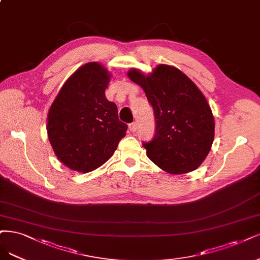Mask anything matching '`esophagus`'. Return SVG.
I'll use <instances>...</instances> for the list:
<instances>
[{
    "label": "esophagus",
    "mask_w": 260,
    "mask_h": 260,
    "mask_svg": "<svg viewBox=\"0 0 260 260\" xmlns=\"http://www.w3.org/2000/svg\"><path fill=\"white\" fill-rule=\"evenodd\" d=\"M137 129H138V126H137V123H136V122H131V123H129V130H130L131 132H136V131H137Z\"/></svg>",
    "instance_id": "obj_1"
}]
</instances>
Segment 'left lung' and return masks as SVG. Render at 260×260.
I'll list each match as a JSON object with an SVG mask.
<instances>
[{
	"label": "left lung",
	"mask_w": 260,
	"mask_h": 260,
	"mask_svg": "<svg viewBox=\"0 0 260 260\" xmlns=\"http://www.w3.org/2000/svg\"><path fill=\"white\" fill-rule=\"evenodd\" d=\"M127 75L142 87L155 113V137L143 143L147 157L171 174L198 169L210 153L215 130L207 98L172 66L159 64L148 74L131 69Z\"/></svg>",
	"instance_id": "obj_1"
}]
</instances>
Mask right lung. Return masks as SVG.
<instances>
[{"mask_svg": "<svg viewBox=\"0 0 260 260\" xmlns=\"http://www.w3.org/2000/svg\"><path fill=\"white\" fill-rule=\"evenodd\" d=\"M112 74L99 62L78 68L61 87L47 115V134L57 158L88 173L104 165L126 136L115 103L105 96Z\"/></svg>", "mask_w": 260, "mask_h": 260, "instance_id": "right-lung-1", "label": "right lung"}]
</instances>
